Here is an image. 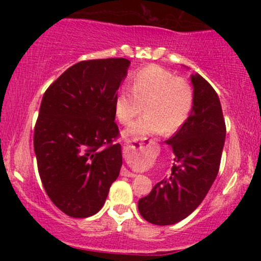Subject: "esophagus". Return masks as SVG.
Returning <instances> with one entry per match:
<instances>
[{
  "label": "esophagus",
  "instance_id": "34e87169",
  "mask_svg": "<svg viewBox=\"0 0 261 261\" xmlns=\"http://www.w3.org/2000/svg\"><path fill=\"white\" fill-rule=\"evenodd\" d=\"M125 142H126V148H128V149L135 148V146L133 145V143H131L130 140H126V141H125ZM141 145H142V143H139V147L140 148H141ZM120 174L124 175V176H128V178H135V176H136V174H134V173L128 172L126 168H122L121 172H120Z\"/></svg>",
  "mask_w": 261,
  "mask_h": 261
}]
</instances>
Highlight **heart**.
I'll use <instances>...</instances> for the list:
<instances>
[{
  "instance_id": "b5f03b06",
  "label": "heart",
  "mask_w": 261,
  "mask_h": 261,
  "mask_svg": "<svg viewBox=\"0 0 261 261\" xmlns=\"http://www.w3.org/2000/svg\"><path fill=\"white\" fill-rule=\"evenodd\" d=\"M146 114L124 131V136L173 134L187 121L194 106V89L184 77L158 65L140 68L133 76V91L121 89L115 98V115L126 125L143 110Z\"/></svg>"
}]
</instances>
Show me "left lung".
I'll return each mask as SVG.
<instances>
[{
  "instance_id": "obj_1",
  "label": "left lung",
  "mask_w": 261,
  "mask_h": 261,
  "mask_svg": "<svg viewBox=\"0 0 261 261\" xmlns=\"http://www.w3.org/2000/svg\"><path fill=\"white\" fill-rule=\"evenodd\" d=\"M194 106L187 121L166 142L175 158L172 174L139 200L141 216L158 226L188 217L205 199L222 157L226 124L220 98L200 74H191Z\"/></svg>"
}]
</instances>
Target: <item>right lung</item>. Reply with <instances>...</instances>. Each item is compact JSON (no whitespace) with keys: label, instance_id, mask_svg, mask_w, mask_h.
Here are the masks:
<instances>
[{"label":"right lung","instance_id":"1","mask_svg":"<svg viewBox=\"0 0 261 261\" xmlns=\"http://www.w3.org/2000/svg\"><path fill=\"white\" fill-rule=\"evenodd\" d=\"M127 59L77 62L44 93L34 127V152L47 196L67 216L103 207L122 164L115 98Z\"/></svg>","mask_w":261,"mask_h":261}]
</instances>
